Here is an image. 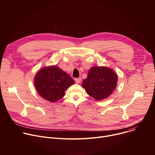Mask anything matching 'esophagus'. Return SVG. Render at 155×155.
<instances>
[{
    "instance_id": "obj_1",
    "label": "esophagus",
    "mask_w": 155,
    "mask_h": 155,
    "mask_svg": "<svg viewBox=\"0 0 155 155\" xmlns=\"http://www.w3.org/2000/svg\"><path fill=\"white\" fill-rule=\"evenodd\" d=\"M75 81L77 83H80L81 81V78H77L75 79Z\"/></svg>"
}]
</instances>
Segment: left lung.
<instances>
[{
  "label": "left lung",
  "mask_w": 155,
  "mask_h": 155,
  "mask_svg": "<svg viewBox=\"0 0 155 155\" xmlns=\"http://www.w3.org/2000/svg\"><path fill=\"white\" fill-rule=\"evenodd\" d=\"M118 81L117 74L107 67L95 66L88 71L82 86L87 94L97 101L107 98L114 91Z\"/></svg>",
  "instance_id": "left-lung-1"
}]
</instances>
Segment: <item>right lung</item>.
<instances>
[{"mask_svg": "<svg viewBox=\"0 0 155 155\" xmlns=\"http://www.w3.org/2000/svg\"><path fill=\"white\" fill-rule=\"evenodd\" d=\"M75 83L67 73L56 65L43 68L34 78V84L39 95L51 102L65 96V91Z\"/></svg>", "mask_w": 155, "mask_h": 155, "instance_id": "add662e5", "label": "right lung"}]
</instances>
